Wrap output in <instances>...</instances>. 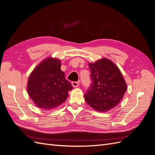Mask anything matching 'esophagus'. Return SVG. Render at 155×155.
Segmentation results:
<instances>
[{
  "instance_id": "1",
  "label": "esophagus",
  "mask_w": 155,
  "mask_h": 155,
  "mask_svg": "<svg viewBox=\"0 0 155 155\" xmlns=\"http://www.w3.org/2000/svg\"><path fill=\"white\" fill-rule=\"evenodd\" d=\"M72 86L74 87V88H76V87H78L79 86V82H72Z\"/></svg>"
}]
</instances>
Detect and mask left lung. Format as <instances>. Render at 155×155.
Masks as SVG:
<instances>
[{
	"instance_id": "8db88e82",
	"label": "left lung",
	"mask_w": 155,
	"mask_h": 155,
	"mask_svg": "<svg viewBox=\"0 0 155 155\" xmlns=\"http://www.w3.org/2000/svg\"><path fill=\"white\" fill-rule=\"evenodd\" d=\"M91 86L84 95L87 104L99 112L116 107L127 90V85L118 67L109 59L103 58L89 63Z\"/></svg>"
}]
</instances>
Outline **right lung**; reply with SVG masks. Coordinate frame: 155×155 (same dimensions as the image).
Masks as SVG:
<instances>
[{"label":"right lung","instance_id":"obj_1","mask_svg":"<svg viewBox=\"0 0 155 155\" xmlns=\"http://www.w3.org/2000/svg\"><path fill=\"white\" fill-rule=\"evenodd\" d=\"M60 67L59 59L48 58L31 73L27 92L38 107L45 110L58 107L65 101L69 91L73 89Z\"/></svg>","mask_w":155,"mask_h":155}]
</instances>
